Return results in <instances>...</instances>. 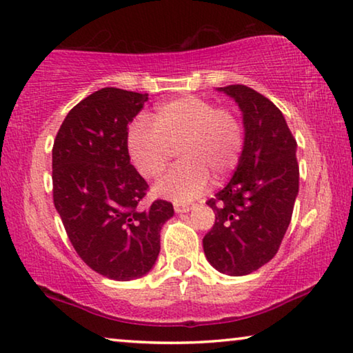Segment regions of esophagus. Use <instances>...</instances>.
<instances>
[{
    "mask_svg": "<svg viewBox=\"0 0 353 353\" xmlns=\"http://www.w3.org/2000/svg\"><path fill=\"white\" fill-rule=\"evenodd\" d=\"M193 206L192 204H185V203H174V210L176 212H188Z\"/></svg>",
    "mask_w": 353,
    "mask_h": 353,
    "instance_id": "esophagus-1",
    "label": "esophagus"
}]
</instances>
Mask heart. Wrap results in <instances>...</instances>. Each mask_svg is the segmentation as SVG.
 Here are the masks:
<instances>
[{
  "label": "heart",
  "mask_w": 353,
  "mask_h": 353,
  "mask_svg": "<svg viewBox=\"0 0 353 353\" xmlns=\"http://www.w3.org/2000/svg\"><path fill=\"white\" fill-rule=\"evenodd\" d=\"M244 144V125L236 110L193 94L163 104L154 123L136 122L126 139L131 161L150 181L163 176L179 149L183 161L155 188L157 194L172 201L198 198L208 188L210 174L215 179L231 174Z\"/></svg>",
  "instance_id": "b5f03b06"
}]
</instances>
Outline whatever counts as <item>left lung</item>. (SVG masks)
<instances>
[{
  "mask_svg": "<svg viewBox=\"0 0 353 353\" xmlns=\"http://www.w3.org/2000/svg\"><path fill=\"white\" fill-rule=\"evenodd\" d=\"M220 90L239 104L245 144L228 185L206 201L215 222L203 249L215 270L250 274L277 254L299 187L296 139L274 103L245 85Z\"/></svg>",
  "mask_w": 353,
  "mask_h": 353,
  "instance_id": "8db88e82",
  "label": "left lung"
}]
</instances>
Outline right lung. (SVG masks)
Returning a JSON list of instances; mask_svg holds the SVG:
<instances>
[{
	"instance_id": "obj_1",
	"label": "right lung",
	"mask_w": 353,
	"mask_h": 353,
	"mask_svg": "<svg viewBox=\"0 0 353 353\" xmlns=\"http://www.w3.org/2000/svg\"><path fill=\"white\" fill-rule=\"evenodd\" d=\"M149 94L106 87L88 94L63 120L52 149V193L63 227L87 266L114 281L150 271L160 230L174 209L155 199L130 163L128 125Z\"/></svg>"
}]
</instances>
